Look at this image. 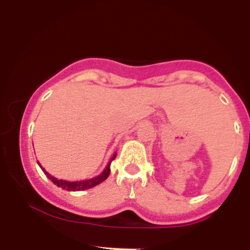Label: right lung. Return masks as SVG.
I'll use <instances>...</instances> for the list:
<instances>
[{
  "label": "right lung",
  "mask_w": 250,
  "mask_h": 250,
  "mask_svg": "<svg viewBox=\"0 0 250 250\" xmlns=\"http://www.w3.org/2000/svg\"><path fill=\"white\" fill-rule=\"evenodd\" d=\"M116 155H117V154H114L113 157L111 158L109 163H108V164H107L106 169H104V171H102L101 174L99 175V176H96V178H92V179H86V180H81V181L59 180V179L54 178V176H51V175L49 174V172H46L44 169H43V171H44V174H45L46 176H48V178L50 179V180L55 184V185L59 186V188H64V190H67V191H83V190H87V188H95V186L99 185V184H101L102 181H104L107 178H108L109 171H111V169H109V165H111L112 160H113L114 158H116Z\"/></svg>",
  "instance_id": "obj_1"
}]
</instances>
